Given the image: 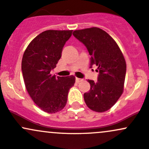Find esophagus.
Instances as JSON below:
<instances>
[{"label":"esophagus","instance_id":"34e87169","mask_svg":"<svg viewBox=\"0 0 149 149\" xmlns=\"http://www.w3.org/2000/svg\"><path fill=\"white\" fill-rule=\"evenodd\" d=\"M83 79H79V78H76V82L77 83H79L80 81H82Z\"/></svg>","mask_w":149,"mask_h":149}]
</instances>
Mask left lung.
Segmentation results:
<instances>
[{"label":"left lung","mask_w":149,"mask_h":149,"mask_svg":"<svg viewBox=\"0 0 149 149\" xmlns=\"http://www.w3.org/2000/svg\"><path fill=\"white\" fill-rule=\"evenodd\" d=\"M73 36L87 47L91 55L90 68L97 66V81L88 80L90 90L84 94L87 106L104 112L115 104L124 92L126 64L114 40L99 28L74 30Z\"/></svg>","instance_id":"left-lung-1"}]
</instances>
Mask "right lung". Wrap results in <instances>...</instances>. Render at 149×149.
<instances>
[{
  "label": "right lung",
  "instance_id": "add662e5",
  "mask_svg": "<svg viewBox=\"0 0 149 149\" xmlns=\"http://www.w3.org/2000/svg\"><path fill=\"white\" fill-rule=\"evenodd\" d=\"M72 30H49L30 42L22 59V72L25 87L36 104L45 112L61 111L68 101L75 77H57L50 72L62 56L65 42Z\"/></svg>",
  "mask_w": 149,
  "mask_h": 149
}]
</instances>
